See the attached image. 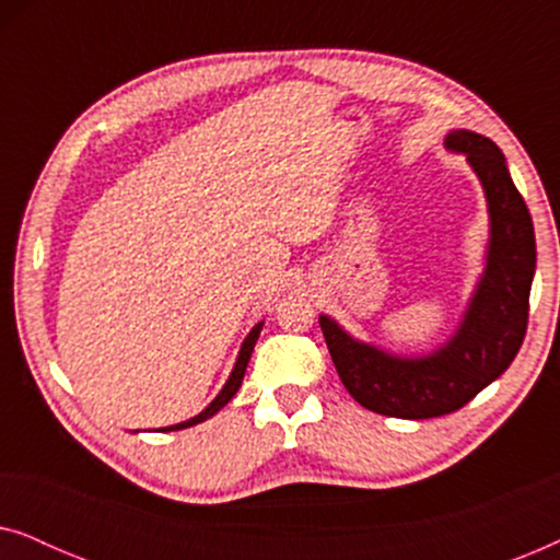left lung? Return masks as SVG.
Instances as JSON below:
<instances>
[{
  "instance_id": "obj_1",
  "label": "left lung",
  "mask_w": 560,
  "mask_h": 560,
  "mask_svg": "<svg viewBox=\"0 0 560 560\" xmlns=\"http://www.w3.org/2000/svg\"><path fill=\"white\" fill-rule=\"evenodd\" d=\"M446 144L466 152L492 217L487 272L458 334L431 357L397 359L354 341L331 318L320 316V331L343 387L380 416L423 420L456 412L508 370L527 331L535 272L530 211L510 178L502 150L489 137L458 129L446 137Z\"/></svg>"
}]
</instances>
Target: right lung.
<instances>
[{
    "label": "right lung",
    "instance_id": "obj_1",
    "mask_svg": "<svg viewBox=\"0 0 560 560\" xmlns=\"http://www.w3.org/2000/svg\"><path fill=\"white\" fill-rule=\"evenodd\" d=\"M259 331H262V324H257L255 328H252L247 339H244V343H242V351H240V359H236V364H234L232 377H229V382L224 385V389H221V393L217 395V400H213V402L209 405V408H206V410L201 412V416L190 418V420H186V423H178V425L163 428V431H180V428H190V425H196V423H203L206 418H211L213 412H219L221 408H224V405H226L229 400H232V397L236 395V389L242 387L244 370H247V362H249V357H252V349H255V343H257V336H259Z\"/></svg>",
    "mask_w": 560,
    "mask_h": 560
}]
</instances>
